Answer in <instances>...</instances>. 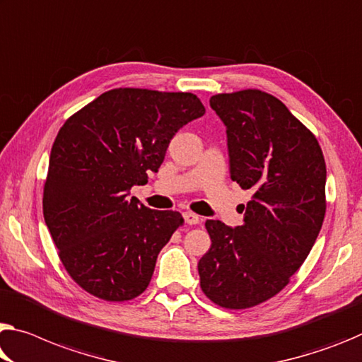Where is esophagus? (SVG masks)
<instances>
[{"instance_id":"esophagus-1","label":"esophagus","mask_w":362,"mask_h":362,"mask_svg":"<svg viewBox=\"0 0 362 362\" xmlns=\"http://www.w3.org/2000/svg\"><path fill=\"white\" fill-rule=\"evenodd\" d=\"M183 219H185L188 226H197V223H199V221H202V217H199L198 214H194V212H192V211H187V212H183Z\"/></svg>"}]
</instances>
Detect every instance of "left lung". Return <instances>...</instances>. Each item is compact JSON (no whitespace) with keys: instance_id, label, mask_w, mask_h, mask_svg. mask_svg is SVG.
<instances>
[{"instance_id":"8db88e82","label":"left lung","mask_w":362,"mask_h":362,"mask_svg":"<svg viewBox=\"0 0 362 362\" xmlns=\"http://www.w3.org/2000/svg\"><path fill=\"white\" fill-rule=\"evenodd\" d=\"M227 127L230 177L253 192L243 223L206 221L211 248L198 262L203 293L246 309L284 290L311 251L325 216L319 141L282 101L248 88L211 96Z\"/></svg>"}]
</instances>
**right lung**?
<instances>
[{
    "instance_id": "right-lung-1",
    "label": "right lung",
    "mask_w": 362,
    "mask_h": 362,
    "mask_svg": "<svg viewBox=\"0 0 362 362\" xmlns=\"http://www.w3.org/2000/svg\"><path fill=\"white\" fill-rule=\"evenodd\" d=\"M206 112L197 95L114 88L69 117L51 148L43 216L74 282L105 301L134 300L150 285L159 251L183 223L135 197L170 140Z\"/></svg>"
}]
</instances>
